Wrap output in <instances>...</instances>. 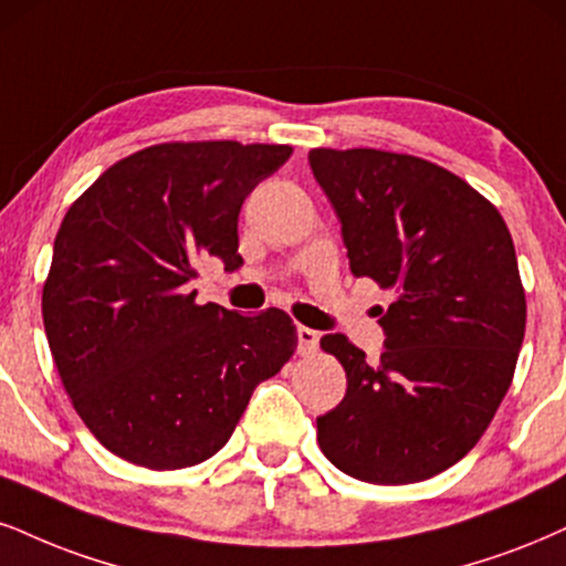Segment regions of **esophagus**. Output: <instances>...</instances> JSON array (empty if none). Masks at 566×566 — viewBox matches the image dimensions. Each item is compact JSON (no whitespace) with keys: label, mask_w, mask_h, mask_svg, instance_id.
Here are the masks:
<instances>
[{"label":"esophagus","mask_w":566,"mask_h":566,"mask_svg":"<svg viewBox=\"0 0 566 566\" xmlns=\"http://www.w3.org/2000/svg\"><path fill=\"white\" fill-rule=\"evenodd\" d=\"M296 336H298V348H302L304 354H306V352H315L317 344H319V333H317V331H312V327L298 325Z\"/></svg>","instance_id":"1"}]
</instances>
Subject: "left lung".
Here are the masks:
<instances>
[{
	"label": "left lung",
	"mask_w": 566,
	"mask_h": 566,
	"mask_svg": "<svg viewBox=\"0 0 566 566\" xmlns=\"http://www.w3.org/2000/svg\"><path fill=\"white\" fill-rule=\"evenodd\" d=\"M340 220L354 277L396 298L369 361L340 333L319 338L346 369V396L317 417V443L346 475L420 483L480 441L512 386L525 289L499 209L443 167L380 149H312Z\"/></svg>",
	"instance_id": "left-lung-1"
}]
</instances>
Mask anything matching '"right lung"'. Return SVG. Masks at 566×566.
I'll return each mask as SVG.
<instances>
[{"label": "right lung", "instance_id": "add662e5", "mask_svg": "<svg viewBox=\"0 0 566 566\" xmlns=\"http://www.w3.org/2000/svg\"><path fill=\"white\" fill-rule=\"evenodd\" d=\"M285 144L170 142L91 184L54 239L41 315L86 428L115 457L180 470L218 453L262 380L296 352L283 310L197 304L201 256L241 268L239 212Z\"/></svg>", "mask_w": 566, "mask_h": 566}]
</instances>
